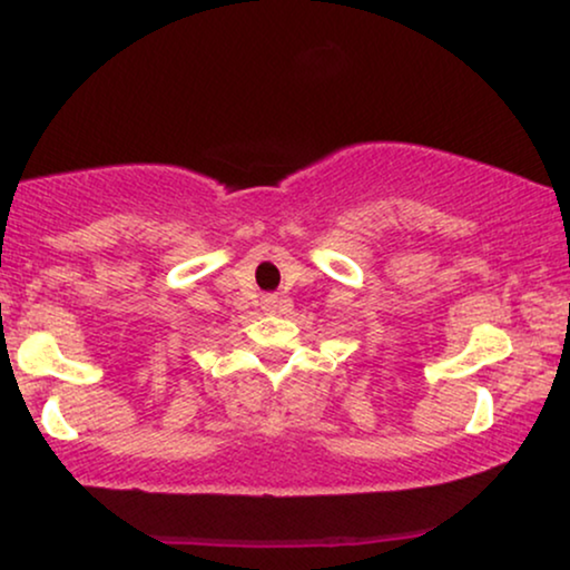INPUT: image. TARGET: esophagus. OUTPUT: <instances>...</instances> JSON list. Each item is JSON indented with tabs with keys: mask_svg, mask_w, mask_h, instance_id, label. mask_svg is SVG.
Listing matches in <instances>:
<instances>
[{
	"mask_svg": "<svg viewBox=\"0 0 570 570\" xmlns=\"http://www.w3.org/2000/svg\"><path fill=\"white\" fill-rule=\"evenodd\" d=\"M262 308L269 311V314H275V311L283 308V301H279L277 295H264V298H262Z\"/></svg>",
	"mask_w": 570,
	"mask_h": 570,
	"instance_id": "34e87169",
	"label": "esophagus"
}]
</instances>
